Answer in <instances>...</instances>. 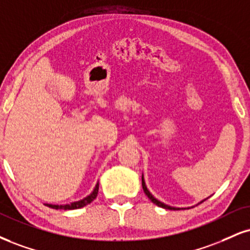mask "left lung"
Returning <instances> with one entry per match:
<instances>
[{
	"mask_svg": "<svg viewBox=\"0 0 250 250\" xmlns=\"http://www.w3.org/2000/svg\"><path fill=\"white\" fill-rule=\"evenodd\" d=\"M142 188H143L144 193H146V195H148L149 199L151 200L152 203H154V204H156V205H157V206H159V207H163V208H167V209H180V208H177V207H171V206H169V205H165V204L162 203V201H159V200L156 199V198L154 197V195H152L151 193H150L148 188H146V182H144V179H143V176H142ZM201 203H203V201H201Z\"/></svg>",
	"mask_w": 250,
	"mask_h": 250,
	"instance_id": "left-lung-1",
	"label": "left lung"
}]
</instances>
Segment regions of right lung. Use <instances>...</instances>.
<instances>
[{"mask_svg":"<svg viewBox=\"0 0 250 250\" xmlns=\"http://www.w3.org/2000/svg\"><path fill=\"white\" fill-rule=\"evenodd\" d=\"M98 192H99V183L95 185L94 190H93L92 193L87 195L86 198H83V200L74 201V203L67 204V205H51V204H46V206H49L51 208H55V209H78V208H81V207L88 205V204H91L92 201L96 198V195H98Z\"/></svg>","mask_w":250,"mask_h":250,"instance_id":"right-lung-1","label":"right lung"}]
</instances>
